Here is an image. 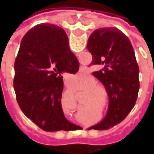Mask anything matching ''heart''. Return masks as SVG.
I'll list each match as a JSON object with an SVG mask.
<instances>
[{
  "mask_svg": "<svg viewBox=\"0 0 154 154\" xmlns=\"http://www.w3.org/2000/svg\"><path fill=\"white\" fill-rule=\"evenodd\" d=\"M95 84H96V81L94 80L93 78L91 77V78H89V79L87 81V82H86V87H92V86H95Z\"/></svg>",
  "mask_w": 154,
  "mask_h": 154,
  "instance_id": "obj_1",
  "label": "heart"
}]
</instances>
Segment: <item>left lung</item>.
Returning a JSON list of instances; mask_svg holds the SVG:
<instances>
[{
  "mask_svg": "<svg viewBox=\"0 0 154 154\" xmlns=\"http://www.w3.org/2000/svg\"><path fill=\"white\" fill-rule=\"evenodd\" d=\"M87 48L92 55L91 65H103L92 72L103 84L109 97L106 117L96 129H107L128 116L138 97L139 69L129 38L117 28L96 29L90 35Z\"/></svg>",
  "mask_w": 154,
  "mask_h": 154,
  "instance_id": "1",
  "label": "left lung"
}]
</instances>
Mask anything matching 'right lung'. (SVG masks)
I'll return each mask as SVG.
<instances>
[{"label":"right lung","instance_id":"right-lung-1","mask_svg":"<svg viewBox=\"0 0 154 154\" xmlns=\"http://www.w3.org/2000/svg\"><path fill=\"white\" fill-rule=\"evenodd\" d=\"M79 62L59 26L39 24L22 38L15 61L14 89L23 113L44 131L72 130L62 108L63 73H76Z\"/></svg>","mask_w":154,"mask_h":154}]
</instances>
